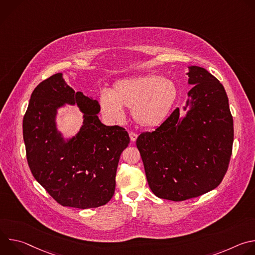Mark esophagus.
I'll return each mask as SVG.
<instances>
[{
  "label": "esophagus",
  "instance_id": "obj_1",
  "mask_svg": "<svg viewBox=\"0 0 255 255\" xmlns=\"http://www.w3.org/2000/svg\"><path fill=\"white\" fill-rule=\"evenodd\" d=\"M129 136H130V139L132 142H135L136 139H137V134L135 132H129Z\"/></svg>",
  "mask_w": 255,
  "mask_h": 255
}]
</instances>
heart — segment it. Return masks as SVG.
Returning a JSON list of instances; mask_svg holds the SVG:
<instances>
[{"label": "heart", "mask_w": 255, "mask_h": 255, "mask_svg": "<svg viewBox=\"0 0 255 255\" xmlns=\"http://www.w3.org/2000/svg\"><path fill=\"white\" fill-rule=\"evenodd\" d=\"M177 97L175 84L167 78L147 75L117 81L112 90H103L100 108L111 122L125 118L124 107L131 108L133 120L142 127H154L164 121Z\"/></svg>", "instance_id": "heart-1"}]
</instances>
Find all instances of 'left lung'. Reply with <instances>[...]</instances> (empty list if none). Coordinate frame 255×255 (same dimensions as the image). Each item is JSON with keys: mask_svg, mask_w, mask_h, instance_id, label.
<instances>
[{"mask_svg": "<svg viewBox=\"0 0 255 255\" xmlns=\"http://www.w3.org/2000/svg\"><path fill=\"white\" fill-rule=\"evenodd\" d=\"M186 117L179 109L154 131L141 133L136 145L152 193L185 201L221 184L228 169L234 138L233 118L222 84L208 70L189 66Z\"/></svg>", "mask_w": 255, "mask_h": 255, "instance_id": "left-lung-1", "label": "left lung"}]
</instances>
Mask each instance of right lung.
Listing matches in <instances>:
<instances>
[{
	"label": "right lung",
	"instance_id": "add662e5",
	"mask_svg": "<svg viewBox=\"0 0 255 255\" xmlns=\"http://www.w3.org/2000/svg\"><path fill=\"white\" fill-rule=\"evenodd\" d=\"M77 103L84 113L79 133L64 140L57 131V109ZM98 101L75 92L55 74L33 91L23 118V138L35 179L61 206L79 209L106 205L115 193L116 171L130 142L120 126L101 123Z\"/></svg>",
	"mask_w": 255,
	"mask_h": 255
}]
</instances>
